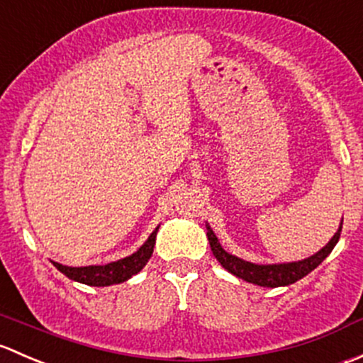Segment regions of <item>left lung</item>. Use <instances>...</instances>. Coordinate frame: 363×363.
I'll list each match as a JSON object with an SVG mask.
<instances>
[{
    "label": "left lung",
    "instance_id": "left-lung-1",
    "mask_svg": "<svg viewBox=\"0 0 363 363\" xmlns=\"http://www.w3.org/2000/svg\"><path fill=\"white\" fill-rule=\"evenodd\" d=\"M208 233V241L209 246H211V252L215 255V259L222 264V267H225L230 274L238 276V278L245 279V281L253 283V285L259 286H271V289H276V286H286L292 285V283L298 281L301 278H304L306 274L316 269L318 265L330 255V252L334 250V246L337 245L339 238H341L342 223L339 227L337 233L334 234V238L320 250L318 253H315L313 257L304 260H298V262H290V264H272V265H257L252 262H245V260L238 259V257L230 255L225 250L220 246L218 238L215 236L209 225H206Z\"/></svg>",
    "mask_w": 363,
    "mask_h": 363
}]
</instances>
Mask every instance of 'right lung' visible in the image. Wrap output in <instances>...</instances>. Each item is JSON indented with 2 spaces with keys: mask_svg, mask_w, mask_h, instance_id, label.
I'll list each match as a JSON object with an SVG mask.
<instances>
[{
  "mask_svg": "<svg viewBox=\"0 0 363 363\" xmlns=\"http://www.w3.org/2000/svg\"><path fill=\"white\" fill-rule=\"evenodd\" d=\"M157 229L150 234L147 242L136 253H133L130 257H125V259L117 260V262H110L106 265H89V267H68V265H62L59 262H54V265L62 274L68 276L69 279L84 283V285L110 286L115 285V283H122L125 279H129L130 276L138 274L145 267V264L148 262V259L154 253Z\"/></svg>",
  "mask_w": 363,
  "mask_h": 363,
  "instance_id": "obj_1",
  "label": "right lung"
}]
</instances>
